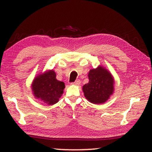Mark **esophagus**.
I'll return each instance as SVG.
<instances>
[{
	"label": "esophagus",
	"mask_w": 152,
	"mask_h": 152,
	"mask_svg": "<svg viewBox=\"0 0 152 152\" xmlns=\"http://www.w3.org/2000/svg\"><path fill=\"white\" fill-rule=\"evenodd\" d=\"M72 84H74V85H75V86L80 85V80H76L75 82H73Z\"/></svg>",
	"instance_id": "34e87169"
}]
</instances>
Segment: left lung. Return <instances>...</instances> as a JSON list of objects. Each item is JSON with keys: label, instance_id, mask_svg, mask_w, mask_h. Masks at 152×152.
<instances>
[{"label": "left lung", "instance_id": "left-lung-1", "mask_svg": "<svg viewBox=\"0 0 152 152\" xmlns=\"http://www.w3.org/2000/svg\"><path fill=\"white\" fill-rule=\"evenodd\" d=\"M88 83L82 87L84 96L89 102L101 104L106 102L114 91V78L104 67L99 66L88 72Z\"/></svg>", "mask_w": 152, "mask_h": 152}]
</instances>
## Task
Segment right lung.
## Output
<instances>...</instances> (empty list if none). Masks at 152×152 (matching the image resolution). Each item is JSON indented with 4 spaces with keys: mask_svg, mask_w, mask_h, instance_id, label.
<instances>
[{
    "mask_svg": "<svg viewBox=\"0 0 152 152\" xmlns=\"http://www.w3.org/2000/svg\"><path fill=\"white\" fill-rule=\"evenodd\" d=\"M32 91L36 99L46 104L57 103L65 88L64 82L56 79V74L53 70L38 75L32 82Z\"/></svg>",
    "mask_w": 152,
    "mask_h": 152,
    "instance_id": "obj_1",
    "label": "right lung"
}]
</instances>
